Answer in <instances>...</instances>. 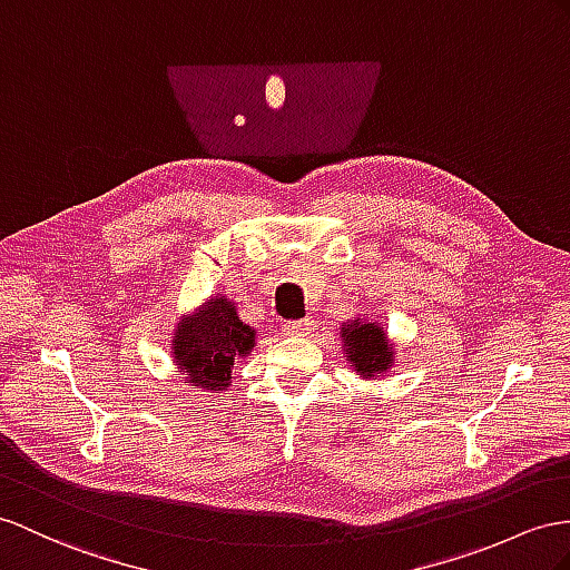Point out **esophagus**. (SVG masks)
I'll return each mask as SVG.
<instances>
[{"instance_id":"1","label":"esophagus","mask_w":570,"mask_h":570,"mask_svg":"<svg viewBox=\"0 0 570 570\" xmlns=\"http://www.w3.org/2000/svg\"><path fill=\"white\" fill-rule=\"evenodd\" d=\"M313 330H315V320L313 317L288 320V323L282 325V332L288 334V337H301V334H311Z\"/></svg>"}]
</instances>
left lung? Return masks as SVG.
Masks as SVG:
<instances>
[{
	"label": "left lung",
	"mask_w": 570,
	"mask_h": 570,
	"mask_svg": "<svg viewBox=\"0 0 570 570\" xmlns=\"http://www.w3.org/2000/svg\"><path fill=\"white\" fill-rule=\"evenodd\" d=\"M342 344L346 352V361L352 363L356 375L361 377H381L385 375L392 363H395V352L387 342L385 330L377 323H366L363 317L352 320L342 325Z\"/></svg>",
	"instance_id": "left-lung-1"
}]
</instances>
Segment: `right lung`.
Here are the masks:
<instances>
[{"label": "right lung", "instance_id": "add662e5", "mask_svg": "<svg viewBox=\"0 0 570 570\" xmlns=\"http://www.w3.org/2000/svg\"><path fill=\"white\" fill-rule=\"evenodd\" d=\"M255 330L236 313V303L212 296L193 315H183L173 337V363L195 387L226 390L236 363L253 352Z\"/></svg>", "mask_w": 570, "mask_h": 570}]
</instances>
